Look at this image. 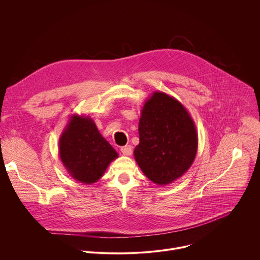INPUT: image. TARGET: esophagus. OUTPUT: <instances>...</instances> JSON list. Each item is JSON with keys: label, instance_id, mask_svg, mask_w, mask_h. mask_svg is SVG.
Segmentation results:
<instances>
[{"label": "esophagus", "instance_id": "1", "mask_svg": "<svg viewBox=\"0 0 260 260\" xmlns=\"http://www.w3.org/2000/svg\"><path fill=\"white\" fill-rule=\"evenodd\" d=\"M121 152H122V154L123 155H132V153H133V147L131 146V145H126V146H123V147H121Z\"/></svg>", "mask_w": 260, "mask_h": 260}]
</instances>
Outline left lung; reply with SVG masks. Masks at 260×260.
Wrapping results in <instances>:
<instances>
[{
  "label": "left lung",
  "mask_w": 260,
  "mask_h": 260,
  "mask_svg": "<svg viewBox=\"0 0 260 260\" xmlns=\"http://www.w3.org/2000/svg\"><path fill=\"white\" fill-rule=\"evenodd\" d=\"M140 143L135 159L144 175L157 185H168L191 167L198 151L196 124L178 100L154 91L139 119Z\"/></svg>",
  "instance_id": "8db88e82"
}]
</instances>
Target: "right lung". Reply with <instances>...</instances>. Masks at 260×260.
Returning <instances> with one entry per match:
<instances>
[{
    "label": "right lung",
    "mask_w": 260,
    "mask_h": 260,
    "mask_svg": "<svg viewBox=\"0 0 260 260\" xmlns=\"http://www.w3.org/2000/svg\"><path fill=\"white\" fill-rule=\"evenodd\" d=\"M58 154L68 174L76 181L100 180L118 153L101 135L89 116L71 115L58 141Z\"/></svg>",
    "instance_id": "1"
}]
</instances>
